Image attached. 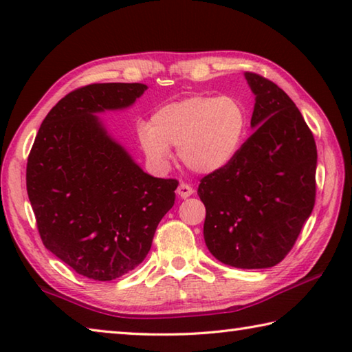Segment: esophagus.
I'll list each match as a JSON object with an SVG mask.
<instances>
[{"instance_id":"34e87169","label":"esophagus","mask_w":352,"mask_h":352,"mask_svg":"<svg viewBox=\"0 0 352 352\" xmlns=\"http://www.w3.org/2000/svg\"><path fill=\"white\" fill-rule=\"evenodd\" d=\"M177 194L180 195L182 199H188L189 195L194 194V189L190 188L188 183H180V184H178V188H177Z\"/></svg>"}]
</instances>
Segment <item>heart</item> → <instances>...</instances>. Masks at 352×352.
Here are the masks:
<instances>
[{"label":"heart","mask_w":352,"mask_h":352,"mask_svg":"<svg viewBox=\"0 0 352 352\" xmlns=\"http://www.w3.org/2000/svg\"><path fill=\"white\" fill-rule=\"evenodd\" d=\"M248 113L233 96H190L153 111L148 126L138 127L146 158L158 168L178 147L182 163L197 174H214L234 162L245 141Z\"/></svg>","instance_id":"1"}]
</instances>
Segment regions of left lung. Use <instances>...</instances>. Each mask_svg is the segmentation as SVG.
<instances>
[{"label": "left lung", "instance_id": "left-lung-1", "mask_svg": "<svg viewBox=\"0 0 352 352\" xmlns=\"http://www.w3.org/2000/svg\"><path fill=\"white\" fill-rule=\"evenodd\" d=\"M254 93L253 135L223 170L199 184L204 236L214 258L269 269L295 245L315 205L317 146L305 118L276 83L245 73Z\"/></svg>", "mask_w": 352, "mask_h": 352}]
</instances>
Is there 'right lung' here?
<instances>
[{"label": "right lung", "instance_id": "right-lung-1", "mask_svg": "<svg viewBox=\"0 0 352 352\" xmlns=\"http://www.w3.org/2000/svg\"><path fill=\"white\" fill-rule=\"evenodd\" d=\"M144 83H91L52 107L28 158L26 188L43 245L76 273L111 281L140 265L178 182L146 174L94 113L122 110Z\"/></svg>", "mask_w": 352, "mask_h": 352}]
</instances>
